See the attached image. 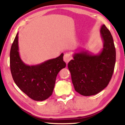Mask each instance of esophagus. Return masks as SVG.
<instances>
[{"label": "esophagus", "mask_w": 125, "mask_h": 125, "mask_svg": "<svg viewBox=\"0 0 125 125\" xmlns=\"http://www.w3.org/2000/svg\"><path fill=\"white\" fill-rule=\"evenodd\" d=\"M71 59H72L71 54L69 53H65L64 55V56H63V60H64V62H66L67 64L71 61Z\"/></svg>", "instance_id": "34e87169"}]
</instances>
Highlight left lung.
<instances>
[{"label":"left lung","instance_id":"1","mask_svg":"<svg viewBox=\"0 0 125 125\" xmlns=\"http://www.w3.org/2000/svg\"><path fill=\"white\" fill-rule=\"evenodd\" d=\"M103 41L102 50L97 54L81 51L73 54L68 64L76 92L91 96L106 87L113 76L116 62V50L110 32L105 25L100 30Z\"/></svg>","mask_w":125,"mask_h":125}]
</instances>
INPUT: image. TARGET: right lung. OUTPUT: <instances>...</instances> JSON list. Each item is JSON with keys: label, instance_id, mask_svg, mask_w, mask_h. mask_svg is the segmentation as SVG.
<instances>
[{"label": "right lung", "instance_id": "right-lung-1", "mask_svg": "<svg viewBox=\"0 0 125 125\" xmlns=\"http://www.w3.org/2000/svg\"><path fill=\"white\" fill-rule=\"evenodd\" d=\"M18 34V32L10 52L12 78L16 85L29 98L36 101L45 100L52 94L58 72L66 66L63 60V53L39 64L27 65L20 57Z\"/></svg>", "mask_w": 125, "mask_h": 125}]
</instances>
